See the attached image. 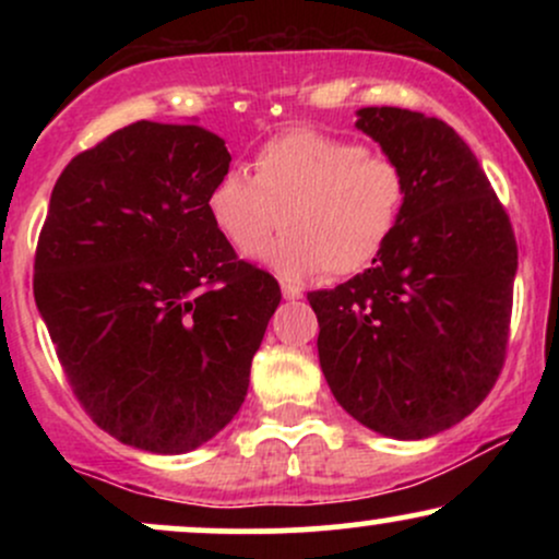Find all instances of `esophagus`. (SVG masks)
I'll return each instance as SVG.
<instances>
[{
	"label": "esophagus",
	"mask_w": 559,
	"mask_h": 559,
	"mask_svg": "<svg viewBox=\"0 0 559 559\" xmlns=\"http://www.w3.org/2000/svg\"><path fill=\"white\" fill-rule=\"evenodd\" d=\"M281 294L284 299H301V288L297 284H281Z\"/></svg>",
	"instance_id": "esophagus-1"
}]
</instances>
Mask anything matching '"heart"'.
Returning <instances> with one entry per match:
<instances>
[{
    "label": "heart",
    "instance_id": "b5f03b06",
    "mask_svg": "<svg viewBox=\"0 0 559 559\" xmlns=\"http://www.w3.org/2000/svg\"><path fill=\"white\" fill-rule=\"evenodd\" d=\"M407 204V176L386 152L316 128H288L254 152L252 176L228 168L204 213L236 252H254L281 278H349L381 258Z\"/></svg>",
    "mask_w": 559,
    "mask_h": 559
}]
</instances>
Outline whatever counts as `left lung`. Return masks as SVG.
<instances>
[{
  "label": "left lung",
  "mask_w": 559,
  "mask_h": 559,
  "mask_svg": "<svg viewBox=\"0 0 559 559\" xmlns=\"http://www.w3.org/2000/svg\"><path fill=\"white\" fill-rule=\"evenodd\" d=\"M357 128L402 165L407 204L373 267L307 294L320 368L370 431L428 439L467 418L497 383L515 234L476 155L444 120L362 107Z\"/></svg>",
  "instance_id": "left-lung-1"
}]
</instances>
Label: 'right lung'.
I'll list each match as a JSON object with an SVG mask.
<instances>
[{"label":"right lung","instance_id":"obj_1","mask_svg":"<svg viewBox=\"0 0 559 559\" xmlns=\"http://www.w3.org/2000/svg\"><path fill=\"white\" fill-rule=\"evenodd\" d=\"M230 155L202 126L139 120L57 178L34 297L73 394L128 447L183 454L239 413L281 301L204 197Z\"/></svg>","mask_w":559,"mask_h":559}]
</instances>
